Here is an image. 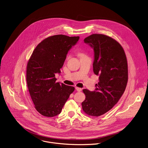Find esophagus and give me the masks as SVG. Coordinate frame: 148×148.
Here are the masks:
<instances>
[{
    "mask_svg": "<svg viewBox=\"0 0 148 148\" xmlns=\"http://www.w3.org/2000/svg\"><path fill=\"white\" fill-rule=\"evenodd\" d=\"M75 89L77 90V91H81V90H82V89L81 88H78V87H76L75 88Z\"/></svg>",
    "mask_w": 148,
    "mask_h": 148,
    "instance_id": "1",
    "label": "esophagus"
}]
</instances>
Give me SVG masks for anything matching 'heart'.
<instances>
[{
  "mask_svg": "<svg viewBox=\"0 0 148 148\" xmlns=\"http://www.w3.org/2000/svg\"><path fill=\"white\" fill-rule=\"evenodd\" d=\"M80 55H83V54H80ZM69 57V56H67V58Z\"/></svg>",
  "mask_w": 148,
  "mask_h": 148,
  "instance_id": "1",
  "label": "heart"
}]
</instances>
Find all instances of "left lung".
<instances>
[{"label":"left lung","instance_id":"1","mask_svg":"<svg viewBox=\"0 0 148 148\" xmlns=\"http://www.w3.org/2000/svg\"><path fill=\"white\" fill-rule=\"evenodd\" d=\"M84 42L94 49L93 71L99 75V82L93 91L83 90L86 98L82 106L86 114L98 117L112 109L125 91L128 80L127 59L121 45L110 36L94 34Z\"/></svg>","mask_w":148,"mask_h":148}]
</instances>
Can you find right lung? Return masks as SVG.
Wrapping results in <instances>:
<instances>
[{
	"label": "right lung",
	"mask_w": 148,
	"mask_h": 148,
	"mask_svg": "<svg viewBox=\"0 0 148 148\" xmlns=\"http://www.w3.org/2000/svg\"><path fill=\"white\" fill-rule=\"evenodd\" d=\"M79 36L56 35L39 43L27 62L26 81L35 109L42 116L53 117L62 108L74 91L73 86L56 82L66 55Z\"/></svg>",
	"instance_id": "1"
}]
</instances>
